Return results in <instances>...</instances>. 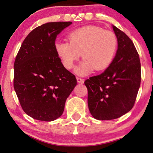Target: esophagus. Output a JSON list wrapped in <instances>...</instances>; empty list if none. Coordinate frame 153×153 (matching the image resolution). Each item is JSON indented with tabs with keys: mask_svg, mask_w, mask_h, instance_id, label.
Masks as SVG:
<instances>
[{
	"mask_svg": "<svg viewBox=\"0 0 153 153\" xmlns=\"http://www.w3.org/2000/svg\"><path fill=\"white\" fill-rule=\"evenodd\" d=\"M77 81L78 83H80V84H83L84 82H85V79L81 78V77H77Z\"/></svg>",
	"mask_w": 153,
	"mask_h": 153,
	"instance_id": "esophagus-1",
	"label": "esophagus"
}]
</instances>
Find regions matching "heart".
Here are the masks:
<instances>
[{
	"instance_id": "obj_1",
	"label": "heart",
	"mask_w": 153,
	"mask_h": 153,
	"mask_svg": "<svg viewBox=\"0 0 153 153\" xmlns=\"http://www.w3.org/2000/svg\"><path fill=\"white\" fill-rule=\"evenodd\" d=\"M68 42H58L55 50L67 69L74 68L75 62L84 59L76 68L80 76L89 74L94 70L102 71L113 62L118 48L117 35L102 27L89 25L71 32L67 36Z\"/></svg>"
}]
</instances>
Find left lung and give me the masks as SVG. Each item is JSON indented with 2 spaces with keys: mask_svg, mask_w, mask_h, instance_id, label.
<instances>
[{
  "mask_svg": "<svg viewBox=\"0 0 153 153\" xmlns=\"http://www.w3.org/2000/svg\"><path fill=\"white\" fill-rule=\"evenodd\" d=\"M118 49L110 66L98 76L86 79L88 107L97 120H112L126 114L134 106L141 84V63L132 40L112 26Z\"/></svg>",
  "mask_w": 153,
  "mask_h": 153,
  "instance_id": "8db88e82",
  "label": "left lung"
}]
</instances>
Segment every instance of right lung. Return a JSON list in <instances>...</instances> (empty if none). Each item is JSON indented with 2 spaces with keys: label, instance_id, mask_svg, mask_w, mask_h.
<instances>
[{
  "label": "right lung",
  "instance_id": "1",
  "mask_svg": "<svg viewBox=\"0 0 153 153\" xmlns=\"http://www.w3.org/2000/svg\"><path fill=\"white\" fill-rule=\"evenodd\" d=\"M72 22L47 23L23 41L14 62V88L25 114L53 121L63 114L65 102L77 85L55 50V39Z\"/></svg>",
  "mask_w": 153,
  "mask_h": 153
}]
</instances>
